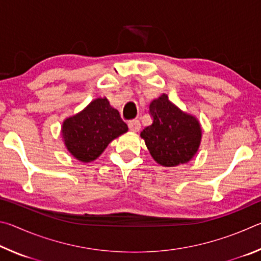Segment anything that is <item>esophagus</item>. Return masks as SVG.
<instances>
[{
	"label": "esophagus",
	"mask_w": 261,
	"mask_h": 261,
	"mask_svg": "<svg viewBox=\"0 0 261 261\" xmlns=\"http://www.w3.org/2000/svg\"><path fill=\"white\" fill-rule=\"evenodd\" d=\"M127 126H129L130 131L138 132L140 130V122L138 120H132L127 123Z\"/></svg>",
	"instance_id": "esophagus-1"
}]
</instances>
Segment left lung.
<instances>
[{"label": "left lung", "instance_id": "1", "mask_svg": "<svg viewBox=\"0 0 261 261\" xmlns=\"http://www.w3.org/2000/svg\"><path fill=\"white\" fill-rule=\"evenodd\" d=\"M153 123L140 132L154 161L163 167H177L191 161L201 143L198 118L183 112L161 94L149 105Z\"/></svg>", "mask_w": 261, "mask_h": 261}]
</instances>
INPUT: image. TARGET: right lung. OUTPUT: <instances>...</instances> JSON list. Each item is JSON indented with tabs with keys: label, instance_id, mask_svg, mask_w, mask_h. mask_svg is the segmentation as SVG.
Returning a JSON list of instances; mask_svg holds the SVG:
<instances>
[{
	"label": "right lung",
	"instance_id": "right-lung-1",
	"mask_svg": "<svg viewBox=\"0 0 261 261\" xmlns=\"http://www.w3.org/2000/svg\"><path fill=\"white\" fill-rule=\"evenodd\" d=\"M127 130L118 110L103 96L91 101L82 112L65 118L61 135L68 152L78 161L88 163L96 160L114 139Z\"/></svg>",
	"mask_w": 261,
	"mask_h": 261
}]
</instances>
